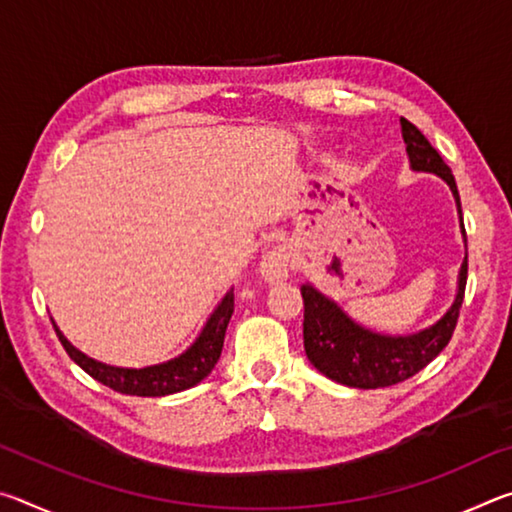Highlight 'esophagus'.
I'll return each mask as SVG.
<instances>
[{
    "label": "esophagus",
    "instance_id": "34e87169",
    "mask_svg": "<svg viewBox=\"0 0 512 512\" xmlns=\"http://www.w3.org/2000/svg\"><path fill=\"white\" fill-rule=\"evenodd\" d=\"M291 268V250L287 246H273L266 250L262 257V264H259V273L266 282H280L289 275Z\"/></svg>",
    "mask_w": 512,
    "mask_h": 512
}]
</instances>
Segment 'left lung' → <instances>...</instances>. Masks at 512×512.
<instances>
[{
  "mask_svg": "<svg viewBox=\"0 0 512 512\" xmlns=\"http://www.w3.org/2000/svg\"><path fill=\"white\" fill-rule=\"evenodd\" d=\"M402 137L406 142L411 167L415 171L438 173L452 187L456 196L458 214H461V196L452 169L447 167L443 155L433 149L431 142L415 128L409 119H400ZM465 232V225H463ZM467 282V255L458 277V293L452 309L429 329H422L413 336H381L343 314L332 300L325 298L309 284H302V302H305V320H302V336H305V352L314 368L332 381L352 388H386L418 375L422 368L438 357L452 341V334L461 314Z\"/></svg>",
  "mask_w": 512,
  "mask_h": 512,
  "instance_id": "8db88e82",
  "label": "left lung"
}]
</instances>
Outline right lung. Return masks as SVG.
I'll list each match as a JSON object with an SVG mask.
<instances>
[{"instance_id": "1", "label": "right lung", "mask_w": 512, "mask_h": 512, "mask_svg": "<svg viewBox=\"0 0 512 512\" xmlns=\"http://www.w3.org/2000/svg\"><path fill=\"white\" fill-rule=\"evenodd\" d=\"M232 311H235V293L228 291L221 305L214 309V314L207 320L201 336L187 352L180 357L171 359L167 363H158V366L149 368H115L106 366V363L94 361L85 357L69 343L60 329L54 325L58 341L63 343L69 359L88 372L90 377L101 381L103 386L112 388V391L124 393V395H137V397H162L171 393L187 391V388L196 386L198 381L210 375L216 361L221 357L223 339H225V327L230 323Z\"/></svg>"}]
</instances>
